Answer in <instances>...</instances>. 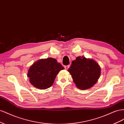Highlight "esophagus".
I'll use <instances>...</instances> for the list:
<instances>
[{
  "instance_id": "1",
  "label": "esophagus",
  "mask_w": 124,
  "mask_h": 124,
  "mask_svg": "<svg viewBox=\"0 0 124 124\" xmlns=\"http://www.w3.org/2000/svg\"><path fill=\"white\" fill-rule=\"evenodd\" d=\"M69 67H70V65H67V66H65V67H64V68H65V69L67 70V69H68V68H69Z\"/></svg>"
}]
</instances>
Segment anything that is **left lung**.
I'll list each match as a JSON object with an SVG mask.
<instances>
[{
    "instance_id": "left-lung-1",
    "label": "left lung",
    "mask_w": 124,
    "mask_h": 124,
    "mask_svg": "<svg viewBox=\"0 0 124 124\" xmlns=\"http://www.w3.org/2000/svg\"><path fill=\"white\" fill-rule=\"evenodd\" d=\"M68 71L77 87L80 89L91 88L98 81L100 67L95 61L85 57H78L73 61Z\"/></svg>"
}]
</instances>
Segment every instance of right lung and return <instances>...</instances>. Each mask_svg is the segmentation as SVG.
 <instances>
[{"instance_id":"right-lung-1","label":"right lung","mask_w":124,"mask_h":124,"mask_svg":"<svg viewBox=\"0 0 124 124\" xmlns=\"http://www.w3.org/2000/svg\"><path fill=\"white\" fill-rule=\"evenodd\" d=\"M64 68L53 58L40 59L30 67L27 77L34 87L40 89L50 87L60 70Z\"/></svg>"}]
</instances>
